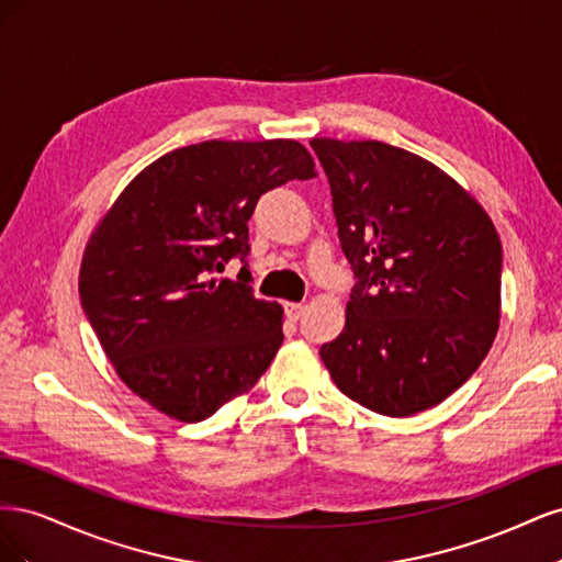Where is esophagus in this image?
I'll return each instance as SVG.
<instances>
[{
  "label": "esophagus",
  "instance_id": "esophagus-1",
  "mask_svg": "<svg viewBox=\"0 0 562 562\" xmlns=\"http://www.w3.org/2000/svg\"><path fill=\"white\" fill-rule=\"evenodd\" d=\"M283 312H285V316L291 318V321H297L304 314V304H300V302H285L283 304Z\"/></svg>",
  "mask_w": 562,
  "mask_h": 562
}]
</instances>
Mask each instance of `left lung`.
I'll use <instances>...</instances> for the list:
<instances>
[{
  "instance_id": "8db88e82",
  "label": "left lung",
  "mask_w": 562,
  "mask_h": 562,
  "mask_svg": "<svg viewBox=\"0 0 562 562\" xmlns=\"http://www.w3.org/2000/svg\"><path fill=\"white\" fill-rule=\"evenodd\" d=\"M356 283L345 330L321 347L345 396L386 417L446 401L499 328L502 241L462 184L380 140L314 138Z\"/></svg>"
}]
</instances>
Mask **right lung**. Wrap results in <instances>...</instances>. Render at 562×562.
<instances>
[{"mask_svg": "<svg viewBox=\"0 0 562 562\" xmlns=\"http://www.w3.org/2000/svg\"><path fill=\"white\" fill-rule=\"evenodd\" d=\"M314 176L297 140H206L151 161L116 196L83 250L79 295L135 396L192 424L260 380L283 310L248 285V220L265 192ZM232 257L240 281L217 282Z\"/></svg>", "mask_w": 562, "mask_h": 562, "instance_id": "obj_1", "label": "right lung"}]
</instances>
